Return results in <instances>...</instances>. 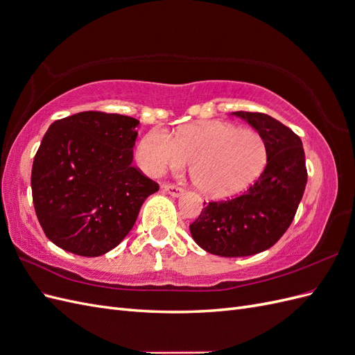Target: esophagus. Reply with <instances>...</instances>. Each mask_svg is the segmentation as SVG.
I'll use <instances>...</instances> for the list:
<instances>
[{"instance_id": "obj_1", "label": "esophagus", "mask_w": 355, "mask_h": 355, "mask_svg": "<svg viewBox=\"0 0 355 355\" xmlns=\"http://www.w3.org/2000/svg\"><path fill=\"white\" fill-rule=\"evenodd\" d=\"M161 188H163V191L167 192V194H170L171 197H179L182 192H184V189H182L180 187L168 185V184H163V185H161Z\"/></svg>"}]
</instances>
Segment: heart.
<instances>
[{
    "instance_id": "1",
    "label": "heart",
    "mask_w": 355,
    "mask_h": 355,
    "mask_svg": "<svg viewBox=\"0 0 355 355\" xmlns=\"http://www.w3.org/2000/svg\"><path fill=\"white\" fill-rule=\"evenodd\" d=\"M139 164L149 176L179 170L191 161V178L204 194H237L259 176L266 161L263 139L250 128L207 121L182 128L171 137L161 128L145 135L137 148Z\"/></svg>"
}]
</instances>
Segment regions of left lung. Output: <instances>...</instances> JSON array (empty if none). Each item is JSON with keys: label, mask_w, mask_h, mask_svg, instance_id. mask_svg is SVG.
I'll return each mask as SVG.
<instances>
[{"label": "left lung", "mask_w": 355, "mask_h": 355, "mask_svg": "<svg viewBox=\"0 0 355 355\" xmlns=\"http://www.w3.org/2000/svg\"><path fill=\"white\" fill-rule=\"evenodd\" d=\"M263 139L266 166L241 196L204 201L200 216L189 225L196 243L211 254L240 257L272 247L292 223L306 185L305 153L300 137L262 112H234Z\"/></svg>", "instance_id": "obj_1"}]
</instances>
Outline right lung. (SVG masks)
Instances as JSON below:
<instances>
[{
	"mask_svg": "<svg viewBox=\"0 0 355 355\" xmlns=\"http://www.w3.org/2000/svg\"><path fill=\"white\" fill-rule=\"evenodd\" d=\"M137 124L85 111L49 127L32 164V201L42 231L60 249L85 257L112 250L159 189L132 164Z\"/></svg>",
	"mask_w": 355,
	"mask_h": 355,
	"instance_id": "obj_1",
	"label": "right lung"
}]
</instances>
